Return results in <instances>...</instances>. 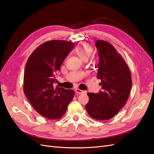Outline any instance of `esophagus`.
Segmentation results:
<instances>
[{
    "label": "esophagus",
    "instance_id": "obj_1",
    "mask_svg": "<svg viewBox=\"0 0 154 154\" xmlns=\"http://www.w3.org/2000/svg\"><path fill=\"white\" fill-rule=\"evenodd\" d=\"M75 92L77 94H83V93H84V91H82V90H81V89H79V88H76L75 89Z\"/></svg>",
    "mask_w": 154,
    "mask_h": 154
}]
</instances>
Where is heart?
Wrapping results in <instances>:
<instances>
[{"instance_id":"b5f03b06","label":"heart","mask_w":154,"mask_h":154,"mask_svg":"<svg viewBox=\"0 0 154 154\" xmlns=\"http://www.w3.org/2000/svg\"><path fill=\"white\" fill-rule=\"evenodd\" d=\"M76 52L81 59L88 58L92 52V48L87 42H81L77 47Z\"/></svg>"}]
</instances>
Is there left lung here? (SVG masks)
<instances>
[{
  "instance_id": "8db88e82",
  "label": "left lung",
  "mask_w": 154,
  "mask_h": 154,
  "mask_svg": "<svg viewBox=\"0 0 154 154\" xmlns=\"http://www.w3.org/2000/svg\"><path fill=\"white\" fill-rule=\"evenodd\" d=\"M99 55L97 79L101 80L102 91L87 93L89 100L85 108L92 119L108 120L118 113L125 104L132 87L128 66L120 54L109 42H95Z\"/></svg>"
}]
</instances>
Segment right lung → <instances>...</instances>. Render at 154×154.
I'll list each match as a JSON object with an SVG mask.
<instances>
[{"label":"right lung","instance_id":"right-lung-1","mask_svg":"<svg viewBox=\"0 0 154 154\" xmlns=\"http://www.w3.org/2000/svg\"><path fill=\"white\" fill-rule=\"evenodd\" d=\"M74 43L61 40L46 41L32 52L24 70L23 92L35 110L49 119L66 113L75 92L54 87L55 73L72 51Z\"/></svg>","mask_w":154,"mask_h":154}]
</instances>
